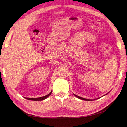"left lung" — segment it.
I'll return each mask as SVG.
<instances>
[{
  "label": "left lung",
  "instance_id": "8db88e82",
  "mask_svg": "<svg viewBox=\"0 0 127 127\" xmlns=\"http://www.w3.org/2000/svg\"><path fill=\"white\" fill-rule=\"evenodd\" d=\"M74 95L76 97H77V98H79V99H82V100H84V101H91L90 99H86V98H82V97H79V96H77L76 95H75V94H74Z\"/></svg>",
  "mask_w": 127,
  "mask_h": 127
}]
</instances>
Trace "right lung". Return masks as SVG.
Here are the masks:
<instances>
[{"label": "right lung", "instance_id": "right-lung-1", "mask_svg": "<svg viewBox=\"0 0 127 127\" xmlns=\"http://www.w3.org/2000/svg\"><path fill=\"white\" fill-rule=\"evenodd\" d=\"M51 93H52V91L49 94L44 96L39 97V98H26V97H25V98L26 99H29V100H32V101H42V100H44V99H46L48 97H49V96L51 95Z\"/></svg>", "mask_w": 127, "mask_h": 127}]
</instances>
